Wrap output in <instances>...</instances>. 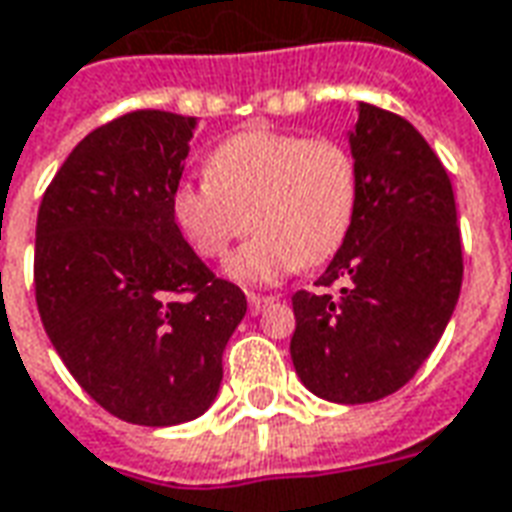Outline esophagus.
Masks as SVG:
<instances>
[{
    "instance_id": "esophagus-1",
    "label": "esophagus",
    "mask_w": 512,
    "mask_h": 512,
    "mask_svg": "<svg viewBox=\"0 0 512 512\" xmlns=\"http://www.w3.org/2000/svg\"><path fill=\"white\" fill-rule=\"evenodd\" d=\"M277 302V296H260V293H249V310L252 313H263L268 305H274Z\"/></svg>"
}]
</instances>
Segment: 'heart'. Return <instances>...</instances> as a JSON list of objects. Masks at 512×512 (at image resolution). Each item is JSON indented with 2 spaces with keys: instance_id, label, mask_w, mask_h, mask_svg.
Segmentation results:
<instances>
[{
  "instance_id": "b5f03b06",
  "label": "heart",
  "mask_w": 512,
  "mask_h": 512,
  "mask_svg": "<svg viewBox=\"0 0 512 512\" xmlns=\"http://www.w3.org/2000/svg\"><path fill=\"white\" fill-rule=\"evenodd\" d=\"M360 205L352 146L335 135L252 127L221 141L205 180L174 191V221L196 255L219 260L255 224L257 235L230 257L241 282H274L299 266L330 263L346 244Z\"/></svg>"
}]
</instances>
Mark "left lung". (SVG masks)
Masks as SVG:
<instances>
[{"instance_id": "left-lung-1", "label": "left lung", "mask_w": 512, "mask_h": 512, "mask_svg": "<svg viewBox=\"0 0 512 512\" xmlns=\"http://www.w3.org/2000/svg\"><path fill=\"white\" fill-rule=\"evenodd\" d=\"M349 144L360 169L355 224L318 291L291 296V360L307 391L363 405L413 380L441 341L463 246L452 180L410 121L360 102Z\"/></svg>"}]
</instances>
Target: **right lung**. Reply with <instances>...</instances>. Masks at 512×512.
Segmentation results:
<instances>
[{"label": "right lung", "instance_id": "obj_1", "mask_svg": "<svg viewBox=\"0 0 512 512\" xmlns=\"http://www.w3.org/2000/svg\"><path fill=\"white\" fill-rule=\"evenodd\" d=\"M194 119L132 110L88 132L44 191L35 302L71 377L110 416L171 427L202 416L244 291L174 221Z\"/></svg>", "mask_w": 512, "mask_h": 512}]
</instances>
